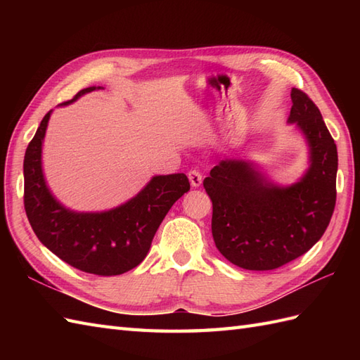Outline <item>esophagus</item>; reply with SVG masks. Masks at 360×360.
I'll return each instance as SVG.
<instances>
[{"label":"esophagus","instance_id":"34e87169","mask_svg":"<svg viewBox=\"0 0 360 360\" xmlns=\"http://www.w3.org/2000/svg\"><path fill=\"white\" fill-rule=\"evenodd\" d=\"M188 181H190V184H192V187H200L202 184V174L198 170H190Z\"/></svg>","mask_w":360,"mask_h":360}]
</instances>
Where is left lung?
Returning a JSON list of instances; mask_svg holds the SVG:
<instances>
[{
    "mask_svg": "<svg viewBox=\"0 0 360 360\" xmlns=\"http://www.w3.org/2000/svg\"><path fill=\"white\" fill-rule=\"evenodd\" d=\"M290 98L288 122L302 129L311 151L300 181L278 187L252 162L224 159L202 182L217 248L243 269H277L303 255L322 238L334 212L338 147L316 103L297 88Z\"/></svg>",
    "mask_w": 360,
    "mask_h": 360,
    "instance_id": "1",
    "label": "left lung"
}]
</instances>
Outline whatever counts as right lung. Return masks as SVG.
Returning a JSON list of instances; mask_svg holds the SVG:
<instances>
[{"instance_id":"add662e5","label":"right lung","mask_w":360,"mask_h":360,"mask_svg":"<svg viewBox=\"0 0 360 360\" xmlns=\"http://www.w3.org/2000/svg\"><path fill=\"white\" fill-rule=\"evenodd\" d=\"M85 88L71 103L94 91ZM51 111L43 117L25 155V210L30 226L46 248L83 272L120 275L142 263L153 236L172 209L190 190L184 173L155 176L133 200L101 213H79L63 207L46 186L41 147Z\"/></svg>"}]
</instances>
